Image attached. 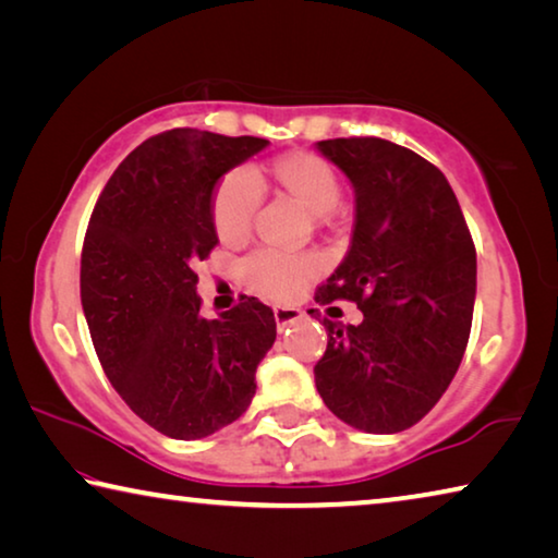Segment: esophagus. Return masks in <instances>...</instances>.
<instances>
[{"mask_svg": "<svg viewBox=\"0 0 558 558\" xmlns=\"http://www.w3.org/2000/svg\"><path fill=\"white\" fill-rule=\"evenodd\" d=\"M272 317H276V325H278V329L282 332V329H288L290 325L300 323V319H302V310L276 305V307H272Z\"/></svg>", "mask_w": 558, "mask_h": 558, "instance_id": "esophagus-1", "label": "esophagus"}]
</instances>
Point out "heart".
<instances>
[{
    "instance_id": "heart-1",
    "label": "heart",
    "mask_w": 558,
    "mask_h": 558,
    "mask_svg": "<svg viewBox=\"0 0 558 558\" xmlns=\"http://www.w3.org/2000/svg\"><path fill=\"white\" fill-rule=\"evenodd\" d=\"M272 184L315 216L319 226L332 221L335 206L342 196V182L335 167L315 153L292 149L278 155L263 169H233L211 194V223L223 245H241L253 231V216L260 192ZM317 272L313 256H286L276 251H258L243 260L241 282L260 298L286 302Z\"/></svg>"
}]
</instances>
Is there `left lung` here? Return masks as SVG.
Masks as SVG:
<instances>
[{
    "label": "left lung",
    "instance_id": "8db88e82",
    "mask_svg": "<svg viewBox=\"0 0 558 558\" xmlns=\"http://www.w3.org/2000/svg\"><path fill=\"white\" fill-rule=\"evenodd\" d=\"M317 149L352 182L356 216L352 245L315 300H349L364 313L347 327L325 317L317 391L349 426L399 433L438 403L465 354L475 243L448 179L413 149L381 137L323 140Z\"/></svg>",
    "mask_w": 558,
    "mask_h": 558
}]
</instances>
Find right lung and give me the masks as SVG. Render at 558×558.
<instances>
[{
    "instance_id": "add662e5",
    "label": "right lung",
    "mask_w": 558,
    "mask_h": 558,
    "mask_svg": "<svg viewBox=\"0 0 558 558\" xmlns=\"http://www.w3.org/2000/svg\"><path fill=\"white\" fill-rule=\"evenodd\" d=\"M266 145L159 132L122 159L90 214L81 302L93 347L122 401L162 436L206 438L243 415L276 342V317L258 298L204 319L194 272L219 243L216 184Z\"/></svg>"
}]
</instances>
